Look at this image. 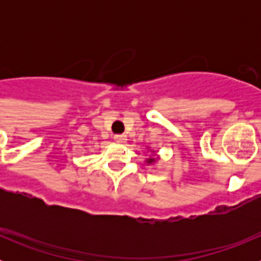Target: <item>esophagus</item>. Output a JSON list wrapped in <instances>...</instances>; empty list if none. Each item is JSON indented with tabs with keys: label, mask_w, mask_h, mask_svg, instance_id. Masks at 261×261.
<instances>
[{
	"label": "esophagus",
	"mask_w": 261,
	"mask_h": 261,
	"mask_svg": "<svg viewBox=\"0 0 261 261\" xmlns=\"http://www.w3.org/2000/svg\"><path fill=\"white\" fill-rule=\"evenodd\" d=\"M115 141L119 142V144H124L126 141V136L125 135H115L114 136Z\"/></svg>",
	"instance_id": "1"
}]
</instances>
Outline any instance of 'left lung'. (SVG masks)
I'll list each match as a JSON object with an SVG mask.
<instances>
[{"instance_id":"obj_1","label":"left lung","mask_w":261,"mask_h":261,"mask_svg":"<svg viewBox=\"0 0 261 261\" xmlns=\"http://www.w3.org/2000/svg\"><path fill=\"white\" fill-rule=\"evenodd\" d=\"M154 161H155L154 158H149V159H147V163H151V162H154Z\"/></svg>"}]
</instances>
